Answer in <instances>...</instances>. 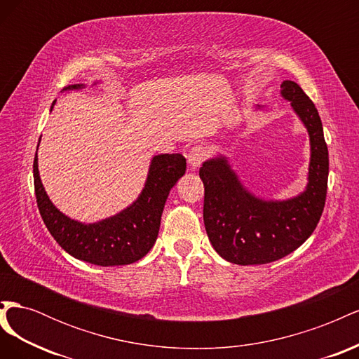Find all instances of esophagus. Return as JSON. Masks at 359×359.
Segmentation results:
<instances>
[{"label":"esophagus","instance_id":"34e87169","mask_svg":"<svg viewBox=\"0 0 359 359\" xmlns=\"http://www.w3.org/2000/svg\"><path fill=\"white\" fill-rule=\"evenodd\" d=\"M205 158H206V151L203 147H193L187 154V161H189L190 168H193V169L199 168Z\"/></svg>","mask_w":359,"mask_h":359}]
</instances>
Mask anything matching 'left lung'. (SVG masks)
Segmentation results:
<instances>
[{"mask_svg":"<svg viewBox=\"0 0 359 359\" xmlns=\"http://www.w3.org/2000/svg\"><path fill=\"white\" fill-rule=\"evenodd\" d=\"M281 95L307 127L311 145L306 191L287 201H262L238 180L224 157L206 160L203 223L215 252L236 265H262L297 250L316 229L327 199L328 148L316 106L292 81L281 83Z\"/></svg>","mask_w":359,"mask_h":359,"instance_id":"8db88e82","label":"left lung"}]
</instances>
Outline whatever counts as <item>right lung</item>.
I'll use <instances>...</instances> for the list:
<instances>
[{
    "label": "right lung",
    "mask_w": 359,
    "mask_h": 359,
    "mask_svg": "<svg viewBox=\"0 0 359 359\" xmlns=\"http://www.w3.org/2000/svg\"><path fill=\"white\" fill-rule=\"evenodd\" d=\"M82 86L76 83L64 90ZM53 104L55 102L52 107ZM32 168L39 211L53 240L76 259L93 265L114 266L133 264L153 248L169 191L186 173V158L181 154L156 156L151 160L140 196L119 214L91 224L72 220L53 206L40 181L37 153Z\"/></svg>",
    "instance_id": "obj_1"
}]
</instances>
